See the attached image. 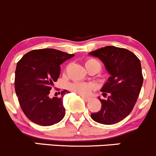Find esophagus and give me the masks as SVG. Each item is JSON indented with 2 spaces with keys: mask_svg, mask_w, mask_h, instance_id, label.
I'll list each match as a JSON object with an SVG mask.
<instances>
[{
  "mask_svg": "<svg viewBox=\"0 0 156 156\" xmlns=\"http://www.w3.org/2000/svg\"><path fill=\"white\" fill-rule=\"evenodd\" d=\"M82 98H83V100H84L86 102L89 101L91 100V98H89V97H86V96H82Z\"/></svg>",
  "mask_w": 156,
  "mask_h": 156,
  "instance_id": "1",
  "label": "esophagus"
}]
</instances>
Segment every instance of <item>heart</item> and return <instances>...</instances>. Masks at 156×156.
<instances>
[{
    "instance_id": "obj_1",
    "label": "heart",
    "mask_w": 156,
    "mask_h": 156,
    "mask_svg": "<svg viewBox=\"0 0 156 156\" xmlns=\"http://www.w3.org/2000/svg\"><path fill=\"white\" fill-rule=\"evenodd\" d=\"M86 68H90L92 67H96L99 69V70L101 69V64L98 60L93 58H89L86 61L85 63ZM94 86L92 84L86 83H81V82H75V83H70L68 85V89L70 91H73L74 92L77 93L82 95H88L90 91L93 89Z\"/></svg>"
}]
</instances>
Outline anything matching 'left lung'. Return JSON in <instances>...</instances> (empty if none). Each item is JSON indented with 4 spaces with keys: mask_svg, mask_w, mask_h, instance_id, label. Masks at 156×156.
<instances>
[{
    "mask_svg": "<svg viewBox=\"0 0 156 156\" xmlns=\"http://www.w3.org/2000/svg\"><path fill=\"white\" fill-rule=\"evenodd\" d=\"M99 58L110 76L102 87L101 108L91 114L94 121L113 125L124 119L132 111L140 92L144 77L140 61L132 52L124 48L107 46L89 53Z\"/></svg>",
    "mask_w": 156,
    "mask_h": 156,
    "instance_id": "obj_1",
    "label": "left lung"
}]
</instances>
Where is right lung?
Returning <instances> with one entry per match:
<instances>
[{
	"mask_svg": "<svg viewBox=\"0 0 156 156\" xmlns=\"http://www.w3.org/2000/svg\"><path fill=\"white\" fill-rule=\"evenodd\" d=\"M55 49H35L24 55L19 61L15 73V90L22 111L33 122L49 126L64 118L65 108L62 97L49 98L54 82L61 72L60 65L73 57Z\"/></svg>",
	"mask_w": 156,
	"mask_h": 156,
	"instance_id": "obj_1",
	"label": "right lung"
}]
</instances>
